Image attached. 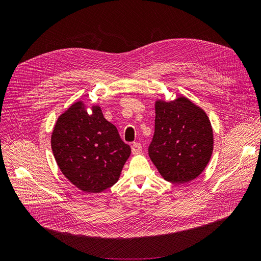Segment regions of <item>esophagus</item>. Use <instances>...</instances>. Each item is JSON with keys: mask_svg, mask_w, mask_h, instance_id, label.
I'll return each instance as SVG.
<instances>
[{"mask_svg": "<svg viewBox=\"0 0 261 261\" xmlns=\"http://www.w3.org/2000/svg\"><path fill=\"white\" fill-rule=\"evenodd\" d=\"M141 149H143V146H141L139 143H134L132 145V152L133 153H139L141 151Z\"/></svg>", "mask_w": 261, "mask_h": 261, "instance_id": "1", "label": "esophagus"}]
</instances>
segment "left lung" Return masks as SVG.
Masks as SVG:
<instances>
[{
  "instance_id": "obj_1",
  "label": "left lung",
  "mask_w": 261,
  "mask_h": 261,
  "mask_svg": "<svg viewBox=\"0 0 261 261\" xmlns=\"http://www.w3.org/2000/svg\"><path fill=\"white\" fill-rule=\"evenodd\" d=\"M212 149V128L203 110L185 97L155 102L148 152L165 180L181 184L195 179L207 167Z\"/></svg>"
}]
</instances>
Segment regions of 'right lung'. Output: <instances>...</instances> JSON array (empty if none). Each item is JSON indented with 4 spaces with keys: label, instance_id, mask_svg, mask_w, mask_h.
I'll use <instances>...</instances> for the list:
<instances>
[{
    "label": "right lung",
    "instance_id": "obj_1",
    "mask_svg": "<svg viewBox=\"0 0 261 261\" xmlns=\"http://www.w3.org/2000/svg\"><path fill=\"white\" fill-rule=\"evenodd\" d=\"M51 146L63 174L87 193L113 186L130 154V147L106 120L100 107H92L89 115L81 101L58 118Z\"/></svg>",
    "mask_w": 261,
    "mask_h": 261
}]
</instances>
